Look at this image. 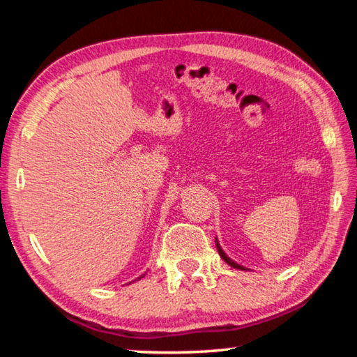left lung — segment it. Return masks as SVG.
<instances>
[{
    "mask_svg": "<svg viewBox=\"0 0 357 357\" xmlns=\"http://www.w3.org/2000/svg\"><path fill=\"white\" fill-rule=\"evenodd\" d=\"M215 247H217V252H219V255L222 257V259H223V261H225L227 264H229V266H231V268H234V269H241V271H245V268H244V266H241V264H238L236 261H233V259H231V258H228V255H227V253L222 250V247H220V244H219V241H217V238H215Z\"/></svg>",
    "mask_w": 357,
    "mask_h": 357,
    "instance_id": "8db88e82",
    "label": "left lung"
}]
</instances>
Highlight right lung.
Here are the masks:
<instances>
[{
  "instance_id": "right-lung-1",
  "label": "right lung",
  "mask_w": 357,
  "mask_h": 357,
  "mask_svg": "<svg viewBox=\"0 0 357 357\" xmlns=\"http://www.w3.org/2000/svg\"><path fill=\"white\" fill-rule=\"evenodd\" d=\"M143 277H144V274H142L140 277H137V279H135V280H140V279H143Z\"/></svg>"
}]
</instances>
